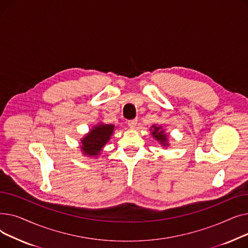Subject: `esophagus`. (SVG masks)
I'll return each instance as SVG.
<instances>
[{"label":"esophagus","mask_w":248,"mask_h":248,"mask_svg":"<svg viewBox=\"0 0 248 248\" xmlns=\"http://www.w3.org/2000/svg\"><path fill=\"white\" fill-rule=\"evenodd\" d=\"M127 124H128V126L131 127V128H136V127H137V124H138V120L128 121V122H127Z\"/></svg>","instance_id":"34e87169"}]
</instances>
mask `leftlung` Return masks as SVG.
I'll list each match as a JSON object with an SVG mask.
<instances>
[{
  "label": "left lung",
  "instance_id": "obj_1",
  "mask_svg": "<svg viewBox=\"0 0 248 248\" xmlns=\"http://www.w3.org/2000/svg\"><path fill=\"white\" fill-rule=\"evenodd\" d=\"M151 131H152V136L155 140H159L160 144L163 147H168L169 146V144H168V137L165 134L164 129H162V126H157L155 124H154L151 127Z\"/></svg>",
  "mask_w": 248,
  "mask_h": 248
}]
</instances>
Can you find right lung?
<instances>
[{
    "label": "right lung",
    "mask_w": 248,
    "mask_h": 248,
    "mask_svg": "<svg viewBox=\"0 0 248 248\" xmlns=\"http://www.w3.org/2000/svg\"><path fill=\"white\" fill-rule=\"evenodd\" d=\"M114 131L113 124H98L90 129V132L81 139V151L88 157H96L109 140Z\"/></svg>",
    "instance_id": "obj_1"
}]
</instances>
